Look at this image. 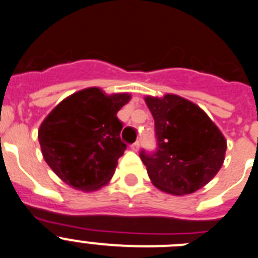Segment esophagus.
<instances>
[{
	"label": "esophagus",
	"instance_id": "obj_1",
	"mask_svg": "<svg viewBox=\"0 0 258 258\" xmlns=\"http://www.w3.org/2000/svg\"><path fill=\"white\" fill-rule=\"evenodd\" d=\"M131 149L133 150L134 152H138V150H140V142H134L133 145L131 146Z\"/></svg>",
	"mask_w": 258,
	"mask_h": 258
}]
</instances>
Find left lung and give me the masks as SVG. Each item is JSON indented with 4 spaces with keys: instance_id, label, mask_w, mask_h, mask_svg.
<instances>
[{
    "instance_id": "left-lung-1",
    "label": "left lung",
    "mask_w": 258,
    "mask_h": 258,
    "mask_svg": "<svg viewBox=\"0 0 258 258\" xmlns=\"http://www.w3.org/2000/svg\"><path fill=\"white\" fill-rule=\"evenodd\" d=\"M145 102L159 145L155 155L141 154L152 184L175 197L204 187L225 161L222 132L198 104L177 94L146 95Z\"/></svg>"
}]
</instances>
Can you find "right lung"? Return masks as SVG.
<instances>
[{"mask_svg": "<svg viewBox=\"0 0 258 258\" xmlns=\"http://www.w3.org/2000/svg\"><path fill=\"white\" fill-rule=\"evenodd\" d=\"M131 99L129 93L107 94L93 86L68 95L44 118L41 152L64 183L84 192L109 183L126 149L116 115Z\"/></svg>", "mask_w": 258, "mask_h": 258, "instance_id": "obj_1", "label": "right lung"}]
</instances>
